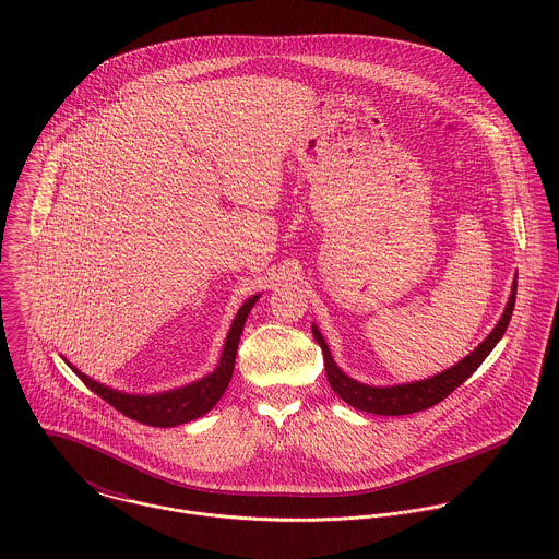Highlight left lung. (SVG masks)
I'll list each match as a JSON object with an SVG mask.
<instances>
[{"mask_svg": "<svg viewBox=\"0 0 559 559\" xmlns=\"http://www.w3.org/2000/svg\"><path fill=\"white\" fill-rule=\"evenodd\" d=\"M514 301H516V280L512 284V293H510V299H508V306H506L501 319L495 324V329L486 335V340L479 344L476 350H472L463 361H459L456 366H452L445 372H439V374H435L430 379H424V381L404 383V385L372 388V385H364V383L350 379L333 361V357L329 353V346H326L324 337L320 335L317 324H312V333H314V337H317V342L322 348L326 381L340 399L348 402L350 406L359 408V411L374 413V415H408V413L430 408L437 402L448 399L459 385H463L478 370L479 364L488 357V353L497 346V342L506 333L510 319H512Z\"/></svg>", "mask_w": 559, "mask_h": 559, "instance_id": "1", "label": "left lung"}]
</instances>
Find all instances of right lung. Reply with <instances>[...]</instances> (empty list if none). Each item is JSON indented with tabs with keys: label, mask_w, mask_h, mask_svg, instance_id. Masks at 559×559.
Segmentation results:
<instances>
[{
	"label": "right lung",
	"mask_w": 559,
	"mask_h": 559,
	"mask_svg": "<svg viewBox=\"0 0 559 559\" xmlns=\"http://www.w3.org/2000/svg\"><path fill=\"white\" fill-rule=\"evenodd\" d=\"M260 299V295L249 297L242 306H240L235 322L228 331L224 350H222V359L219 366L206 374L204 379L189 383L185 388L178 390H169L163 394H151V396H138V394H124L118 390H111L107 385H100L96 381H92L90 377H85L78 368L75 374L81 381L105 402H109L114 408H118L122 415L146 424V426H157V428H171V426H180L187 424L191 419L202 417L204 413H209L219 399L224 396L233 372H235V359H237V348H239L240 333L245 326V320L249 317L251 308L255 306V301Z\"/></svg>",
	"instance_id": "obj_1"
}]
</instances>
